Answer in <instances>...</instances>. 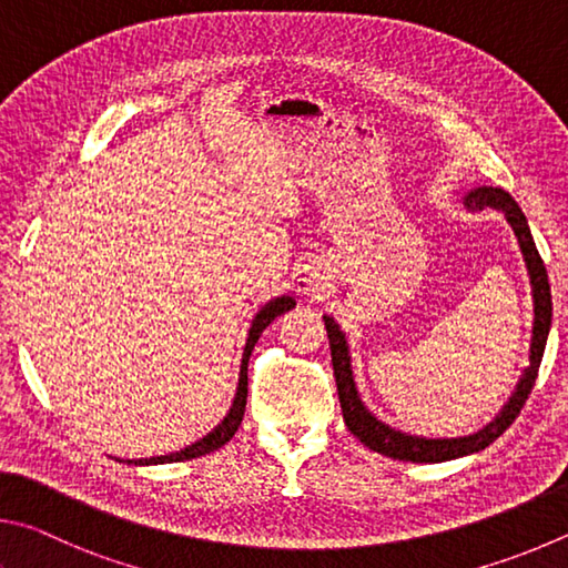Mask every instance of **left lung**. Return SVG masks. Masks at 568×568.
<instances>
[{"mask_svg": "<svg viewBox=\"0 0 568 568\" xmlns=\"http://www.w3.org/2000/svg\"><path fill=\"white\" fill-rule=\"evenodd\" d=\"M466 206L476 209H499L504 212L506 222L511 224L516 239H519L521 254L526 268H529L531 278V294H534V332H531V354H529V366H526L521 374V382L516 384V392L511 394L509 404L504 406L501 414L496 416L491 424H486L481 432L471 436H459V439H424V436H412L392 429L389 424L376 419V416L366 409L359 399V392H356L354 376H352V356L349 346H346L344 332L339 329L332 316H324L326 334H329V346H332V364H334V379H336V392H339V404L344 422L349 426V432L359 439L364 446H369L372 452L389 456V459L399 462H414V464H439L449 459H459V456L481 452L486 446L494 444L499 436L509 429L516 416L524 409L526 399L536 384V376H539V364L546 349V339H549L551 329V286H549V274H546V266L539 256V248L534 244L529 222H526L524 212L519 204L514 202L509 192H504L499 186H479L474 192L466 194Z\"/></svg>", "mask_w": 568, "mask_h": 568, "instance_id": "obj_1", "label": "left lung"}]
</instances>
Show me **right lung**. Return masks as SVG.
I'll use <instances>...</instances> for the list:
<instances>
[{"mask_svg": "<svg viewBox=\"0 0 568 568\" xmlns=\"http://www.w3.org/2000/svg\"><path fill=\"white\" fill-rule=\"evenodd\" d=\"M296 302L292 296H276L268 304H264L258 314L254 316L252 322V329H248L246 336V346H244V356H242V369H239V386H236V396H234V404L229 414L224 416V422L216 426L214 432H209L202 442H196L192 446H186V449L176 452V454H169V456H154V459H139V462H129V464H172V462H186V459H196V456H204V454H212L216 449H222V446L232 439L236 434L239 426H242L244 419V409H246V366H248V356H252L254 344L258 342V336L266 329L268 324H272L276 316H282L284 312L294 310Z\"/></svg>", "mask_w": 568, "mask_h": 568, "instance_id": "obj_1", "label": "right lung"}]
</instances>
